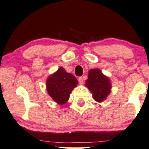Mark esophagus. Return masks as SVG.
<instances>
[{"label":"esophagus","mask_w":149,"mask_h":149,"mask_svg":"<svg viewBox=\"0 0 149 149\" xmlns=\"http://www.w3.org/2000/svg\"><path fill=\"white\" fill-rule=\"evenodd\" d=\"M78 82H79V83H80V84H83V82H84L83 77H79Z\"/></svg>","instance_id":"esophagus-1"}]
</instances>
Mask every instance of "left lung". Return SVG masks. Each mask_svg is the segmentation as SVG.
<instances>
[{
    "label": "left lung",
    "mask_w": 149,
    "mask_h": 149,
    "mask_svg": "<svg viewBox=\"0 0 149 149\" xmlns=\"http://www.w3.org/2000/svg\"><path fill=\"white\" fill-rule=\"evenodd\" d=\"M85 84L93 94V99L99 102L104 101L111 92V86L109 78L97 69L88 71Z\"/></svg>",
    "instance_id": "8db88e82"
}]
</instances>
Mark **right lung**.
<instances>
[{
  "instance_id": "add662e5",
  "label": "right lung",
  "mask_w": 149,
  "mask_h": 149,
  "mask_svg": "<svg viewBox=\"0 0 149 149\" xmlns=\"http://www.w3.org/2000/svg\"><path fill=\"white\" fill-rule=\"evenodd\" d=\"M78 83L76 77L66 72L63 67H60L47 78V89L49 95L56 102L63 104L68 100L71 92Z\"/></svg>"
}]
</instances>
